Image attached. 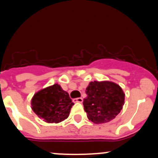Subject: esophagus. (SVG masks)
Listing matches in <instances>:
<instances>
[{
    "instance_id": "34e87169",
    "label": "esophagus",
    "mask_w": 158,
    "mask_h": 158,
    "mask_svg": "<svg viewBox=\"0 0 158 158\" xmlns=\"http://www.w3.org/2000/svg\"><path fill=\"white\" fill-rule=\"evenodd\" d=\"M73 101L74 102H79V103H81L83 102V99L81 97H79V98H75V99H73Z\"/></svg>"
}]
</instances>
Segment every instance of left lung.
<instances>
[{
    "label": "left lung",
    "mask_w": 158,
    "mask_h": 158,
    "mask_svg": "<svg viewBox=\"0 0 158 158\" xmlns=\"http://www.w3.org/2000/svg\"><path fill=\"white\" fill-rule=\"evenodd\" d=\"M85 93L84 109L89 120L96 124L112 120L124 105L125 94L122 88L111 81H91Z\"/></svg>",
    "instance_id": "obj_1"
}]
</instances>
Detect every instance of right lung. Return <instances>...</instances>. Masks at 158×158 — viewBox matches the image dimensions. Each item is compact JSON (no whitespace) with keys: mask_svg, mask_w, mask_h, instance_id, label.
Here are the masks:
<instances>
[{"mask_svg":"<svg viewBox=\"0 0 158 158\" xmlns=\"http://www.w3.org/2000/svg\"><path fill=\"white\" fill-rule=\"evenodd\" d=\"M31 105L33 111L45 122L58 123L68 118L73 102L68 93L55 84L36 93Z\"/></svg>","mask_w":158,"mask_h":158,"instance_id":"right-lung-1","label":"right lung"}]
</instances>
